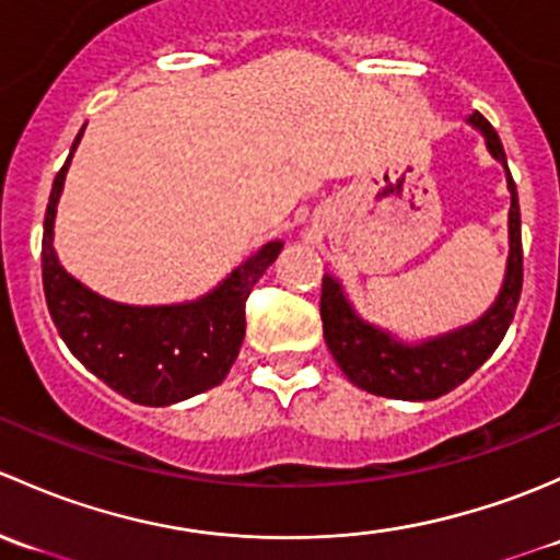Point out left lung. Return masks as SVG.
Segmentation results:
<instances>
[{"mask_svg":"<svg viewBox=\"0 0 560 560\" xmlns=\"http://www.w3.org/2000/svg\"><path fill=\"white\" fill-rule=\"evenodd\" d=\"M471 129L480 131L486 140L488 153L501 164L510 191V215H506V253L504 280L491 307L480 318L451 328L445 334L420 339H401L390 328L361 318L355 304L350 302L342 280L334 275H323L320 318L323 337L334 361L345 372V377L361 390L374 396L401 401H431L451 394L455 385L469 380L488 359L499 342L504 339L506 328L515 318L517 299L523 288V245H521V205H517V188L506 166V153L499 135L480 113L466 118Z\"/></svg>","mask_w":560,"mask_h":560,"instance_id":"8db88e82","label":"left lung"}]
</instances>
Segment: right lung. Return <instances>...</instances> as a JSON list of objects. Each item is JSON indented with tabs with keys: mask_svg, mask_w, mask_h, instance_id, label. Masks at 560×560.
<instances>
[{
	"mask_svg": "<svg viewBox=\"0 0 560 560\" xmlns=\"http://www.w3.org/2000/svg\"><path fill=\"white\" fill-rule=\"evenodd\" d=\"M50 188L43 229V288L59 337L91 374L135 405L166 407L226 380L245 339V302L280 256L272 240L234 267L215 288L175 304H124L69 275L54 247L56 210L72 155Z\"/></svg>",
	"mask_w": 560,
	"mask_h": 560,
	"instance_id": "add662e5",
	"label": "right lung"
}]
</instances>
